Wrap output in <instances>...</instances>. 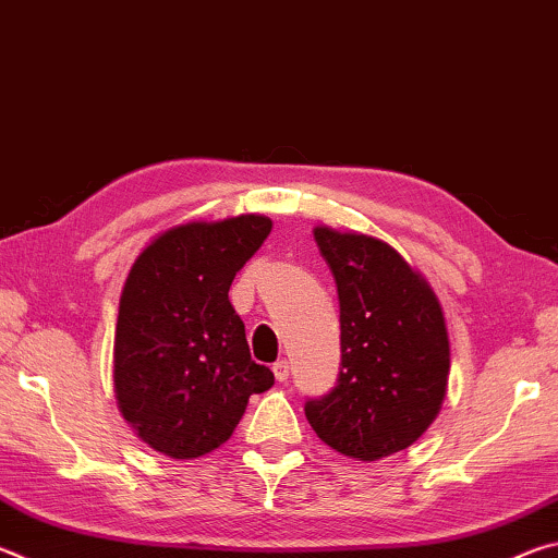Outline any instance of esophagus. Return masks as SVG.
I'll list each match as a JSON object with an SVG mask.
<instances>
[{"label":"esophagus","mask_w":558,"mask_h":558,"mask_svg":"<svg viewBox=\"0 0 558 558\" xmlns=\"http://www.w3.org/2000/svg\"><path fill=\"white\" fill-rule=\"evenodd\" d=\"M272 374H276L278 381H288L290 379V362H288V359H278V362L272 364Z\"/></svg>","instance_id":"34e87169"}]
</instances>
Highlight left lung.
<instances>
[{
    "mask_svg": "<svg viewBox=\"0 0 558 558\" xmlns=\"http://www.w3.org/2000/svg\"><path fill=\"white\" fill-rule=\"evenodd\" d=\"M339 298L337 384L305 401L310 426L349 458L381 460L423 436L446 399V319L426 280L369 235L315 229Z\"/></svg>",
    "mask_w": 558,
    "mask_h": 558,
    "instance_id": "8db88e82",
    "label": "left lung"
}]
</instances>
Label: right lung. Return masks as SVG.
<instances>
[{"label": "right lung", "mask_w": 558, "mask_h": 558, "mask_svg": "<svg viewBox=\"0 0 558 558\" xmlns=\"http://www.w3.org/2000/svg\"><path fill=\"white\" fill-rule=\"evenodd\" d=\"M272 229L266 216L186 223L140 253L120 298L116 393L147 446L177 460L231 438L253 393L272 386L251 359L229 288Z\"/></svg>", "instance_id": "add662e5"}]
</instances>
